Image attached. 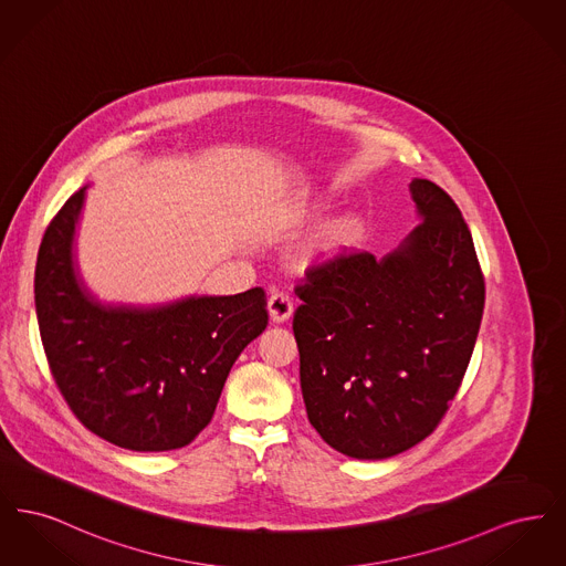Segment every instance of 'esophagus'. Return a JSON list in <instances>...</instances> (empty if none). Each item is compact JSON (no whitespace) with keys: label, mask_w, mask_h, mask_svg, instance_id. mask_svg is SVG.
<instances>
[{"label":"esophagus","mask_w":566,"mask_h":566,"mask_svg":"<svg viewBox=\"0 0 566 566\" xmlns=\"http://www.w3.org/2000/svg\"><path fill=\"white\" fill-rule=\"evenodd\" d=\"M268 310H270L271 321L273 323H286L293 316V298L284 293H271L268 301Z\"/></svg>","instance_id":"34e87169"}]
</instances>
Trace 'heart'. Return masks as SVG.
I'll use <instances>...</instances> for the list:
<instances>
[{"instance_id": "1", "label": "heart", "mask_w": 566, "mask_h": 566, "mask_svg": "<svg viewBox=\"0 0 566 566\" xmlns=\"http://www.w3.org/2000/svg\"><path fill=\"white\" fill-rule=\"evenodd\" d=\"M363 231V220L356 214H344L328 222L314 242V250L323 254H337L346 245H350Z\"/></svg>"}]
</instances>
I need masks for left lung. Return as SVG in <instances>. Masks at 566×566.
Listing matches in <instances>:
<instances>
[{
  "label": "left lung",
  "mask_w": 566,
  "mask_h": 566,
  "mask_svg": "<svg viewBox=\"0 0 566 566\" xmlns=\"http://www.w3.org/2000/svg\"><path fill=\"white\" fill-rule=\"evenodd\" d=\"M420 224L392 252L310 268L293 318L312 427L358 460L427 439L469 367L485 286L471 231L431 180L409 185Z\"/></svg>",
  "instance_id": "8db88e82"
}]
</instances>
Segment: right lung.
Returning a JSON list of instances; mask_svg holds the SVG:
<instances>
[{
    "label": "right lung",
    "mask_w": 566,
    "mask_h": 566,
    "mask_svg": "<svg viewBox=\"0 0 566 566\" xmlns=\"http://www.w3.org/2000/svg\"><path fill=\"white\" fill-rule=\"evenodd\" d=\"M84 190L51 220L33 280L56 388L88 431L118 448H185L210 424L238 356L265 331V291L148 307L102 303L86 289L74 252Z\"/></svg>",
    "instance_id": "right-lung-1"
}]
</instances>
